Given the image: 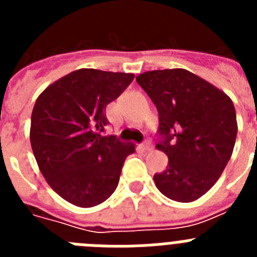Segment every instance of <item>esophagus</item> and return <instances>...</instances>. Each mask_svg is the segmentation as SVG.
Here are the masks:
<instances>
[{
	"mask_svg": "<svg viewBox=\"0 0 257 257\" xmlns=\"http://www.w3.org/2000/svg\"><path fill=\"white\" fill-rule=\"evenodd\" d=\"M140 148H142L144 152H149L152 151V144L149 142H144L142 145H140Z\"/></svg>",
	"mask_w": 257,
	"mask_h": 257,
	"instance_id": "1",
	"label": "esophagus"
}]
</instances>
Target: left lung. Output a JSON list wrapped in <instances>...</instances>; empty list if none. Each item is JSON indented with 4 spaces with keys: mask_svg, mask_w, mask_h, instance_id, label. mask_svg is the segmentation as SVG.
<instances>
[{
    "mask_svg": "<svg viewBox=\"0 0 257 257\" xmlns=\"http://www.w3.org/2000/svg\"><path fill=\"white\" fill-rule=\"evenodd\" d=\"M158 110L156 148L169 157L167 170L154 175L163 196L176 202L201 198L219 180L237 138L230 97L187 69L149 70L136 77Z\"/></svg>",
    "mask_w": 257,
    "mask_h": 257,
    "instance_id": "8db88e82",
    "label": "left lung"
}]
</instances>
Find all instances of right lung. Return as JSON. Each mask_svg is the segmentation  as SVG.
<instances>
[{"label": "right lung", "instance_id": "right-lung-1", "mask_svg": "<svg viewBox=\"0 0 257 257\" xmlns=\"http://www.w3.org/2000/svg\"><path fill=\"white\" fill-rule=\"evenodd\" d=\"M133 73L82 68L46 87L36 100L31 145L40 171L63 199L94 207L112 196L133 143L104 136L105 108L133 82Z\"/></svg>", "mask_w": 257, "mask_h": 257}]
</instances>
